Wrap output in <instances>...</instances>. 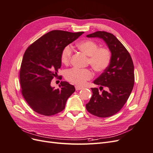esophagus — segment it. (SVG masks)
<instances>
[{"mask_svg": "<svg viewBox=\"0 0 153 153\" xmlns=\"http://www.w3.org/2000/svg\"><path fill=\"white\" fill-rule=\"evenodd\" d=\"M83 88H84V87H80V86H78V85H76V86H75V89H76V91L81 90V89H83Z\"/></svg>", "mask_w": 153, "mask_h": 153, "instance_id": "obj_1", "label": "esophagus"}]
</instances>
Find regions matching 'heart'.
<instances>
[{
	"label": "heart",
	"mask_w": 153,
	"mask_h": 153,
	"mask_svg": "<svg viewBox=\"0 0 153 153\" xmlns=\"http://www.w3.org/2000/svg\"><path fill=\"white\" fill-rule=\"evenodd\" d=\"M77 47L87 56L88 63L96 72H102L108 67L112 59L110 50L106 47L98 48V45L92 40H85L80 42ZM72 55V48L69 45L64 47L61 52V61L64 64H68ZM92 72L89 69L73 68L65 72L66 79L77 85H84L92 77Z\"/></svg>",
	"instance_id": "heart-1"
}]
</instances>
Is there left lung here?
<instances>
[{"label":"left lung","mask_w":153,"mask_h":153,"mask_svg":"<svg viewBox=\"0 0 153 153\" xmlns=\"http://www.w3.org/2000/svg\"><path fill=\"white\" fill-rule=\"evenodd\" d=\"M87 37L103 39L112 53V59L108 67L94 81V84L101 85L100 90L103 87L107 90L100 92L98 88H91L92 96L85 105L86 109L97 117H110L123 107L133 90L135 75L132 59L112 34L96 31Z\"/></svg>","instance_id":"left-lung-1"}]
</instances>
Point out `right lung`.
Instances as JSON below:
<instances>
[{"label":"right lung","instance_id":"right-lung-1","mask_svg":"<svg viewBox=\"0 0 153 153\" xmlns=\"http://www.w3.org/2000/svg\"><path fill=\"white\" fill-rule=\"evenodd\" d=\"M84 32L55 30L42 36L27 48L20 69L22 94L34 112L50 116L65 108L67 100L75 88L62 81L55 89L51 81L61 66L63 48L76 40Z\"/></svg>","mask_w":153,"mask_h":153}]
</instances>
